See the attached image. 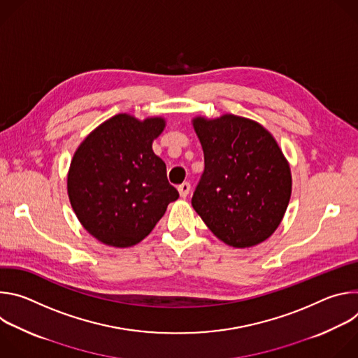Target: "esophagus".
<instances>
[{"label":"esophagus","instance_id":"esophagus-1","mask_svg":"<svg viewBox=\"0 0 358 358\" xmlns=\"http://www.w3.org/2000/svg\"><path fill=\"white\" fill-rule=\"evenodd\" d=\"M189 189H191V184H189V182H182L181 185H178L180 196H181V198H185V196L189 194Z\"/></svg>","mask_w":358,"mask_h":358}]
</instances>
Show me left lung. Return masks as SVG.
I'll return each instance as SVG.
<instances>
[{
  "label": "left lung",
  "instance_id": "8db88e82",
  "mask_svg": "<svg viewBox=\"0 0 358 358\" xmlns=\"http://www.w3.org/2000/svg\"><path fill=\"white\" fill-rule=\"evenodd\" d=\"M202 177L191 203L211 232L234 248L266 241L279 227L292 194L290 166L275 137L258 122L196 116Z\"/></svg>",
  "mask_w": 358,
  "mask_h": 358
}]
</instances>
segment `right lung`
I'll return each mask as SVG.
<instances>
[{
  "instance_id": "1",
  "label": "right lung",
  "mask_w": 358,
  "mask_h": 358,
  "mask_svg": "<svg viewBox=\"0 0 358 358\" xmlns=\"http://www.w3.org/2000/svg\"><path fill=\"white\" fill-rule=\"evenodd\" d=\"M164 127V117L119 113L76 148L68 195L79 222L97 241L115 248L138 243L178 198L164 162L152 151Z\"/></svg>"
}]
</instances>
